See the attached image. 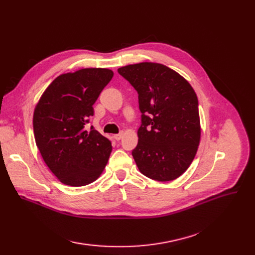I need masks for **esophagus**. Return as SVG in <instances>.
Masks as SVG:
<instances>
[{
    "mask_svg": "<svg viewBox=\"0 0 255 255\" xmlns=\"http://www.w3.org/2000/svg\"><path fill=\"white\" fill-rule=\"evenodd\" d=\"M123 135H124V133L121 132V133H119V134H115V135H114V138H115L116 140H120L121 138L123 137Z\"/></svg>",
    "mask_w": 255,
    "mask_h": 255,
    "instance_id": "esophagus-1",
    "label": "esophagus"
}]
</instances>
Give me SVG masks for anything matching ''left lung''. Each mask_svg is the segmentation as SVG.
Listing matches in <instances>:
<instances>
[{
  "label": "left lung",
  "mask_w": 255,
  "mask_h": 255,
  "mask_svg": "<svg viewBox=\"0 0 255 255\" xmlns=\"http://www.w3.org/2000/svg\"><path fill=\"white\" fill-rule=\"evenodd\" d=\"M118 72L138 94L141 125L132 156L152 180L172 181L189 167L200 140L197 96L187 80L168 67L143 62Z\"/></svg>",
  "instance_id": "8db88e82"
}]
</instances>
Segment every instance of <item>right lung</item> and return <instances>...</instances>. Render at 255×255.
<instances>
[{
	"label": "right lung",
	"mask_w": 255,
	"mask_h": 255,
	"mask_svg": "<svg viewBox=\"0 0 255 255\" xmlns=\"http://www.w3.org/2000/svg\"><path fill=\"white\" fill-rule=\"evenodd\" d=\"M114 72L85 68L59 75L40 97L34 111L36 144L45 164L60 182L73 187L96 181L110 155L112 142L91 127L93 104Z\"/></svg>",
	"instance_id": "right-lung-1"
}]
</instances>
